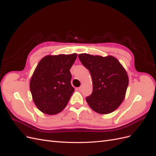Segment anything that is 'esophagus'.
<instances>
[{
	"mask_svg": "<svg viewBox=\"0 0 156 156\" xmlns=\"http://www.w3.org/2000/svg\"><path fill=\"white\" fill-rule=\"evenodd\" d=\"M81 89H82V87H80L77 88V90H81Z\"/></svg>",
	"mask_w": 156,
	"mask_h": 156,
	"instance_id": "34e87169",
	"label": "esophagus"
}]
</instances>
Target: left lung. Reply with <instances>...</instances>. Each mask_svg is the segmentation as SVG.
I'll return each instance as SVG.
<instances>
[{
    "label": "left lung",
    "instance_id": "8db88e82",
    "mask_svg": "<svg viewBox=\"0 0 156 156\" xmlns=\"http://www.w3.org/2000/svg\"><path fill=\"white\" fill-rule=\"evenodd\" d=\"M79 58L91 74L93 90L87 102L94 111L108 114L123 101L129 79L127 72L114 56L79 54Z\"/></svg>",
    "mask_w": 156,
    "mask_h": 156
}]
</instances>
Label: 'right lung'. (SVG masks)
Wrapping results in <instances>:
<instances>
[{"mask_svg": "<svg viewBox=\"0 0 156 156\" xmlns=\"http://www.w3.org/2000/svg\"><path fill=\"white\" fill-rule=\"evenodd\" d=\"M77 55H48L37 65L30 82L33 101L45 114L53 115L66 107L74 92L70 68Z\"/></svg>", "mask_w": 156, "mask_h": 156, "instance_id": "1", "label": "right lung"}]
</instances>
